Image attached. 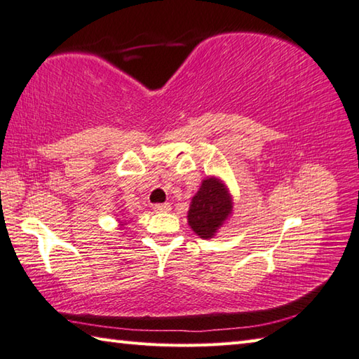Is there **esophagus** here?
I'll return each mask as SVG.
<instances>
[{
	"label": "esophagus",
	"mask_w": 359,
	"mask_h": 359,
	"mask_svg": "<svg viewBox=\"0 0 359 359\" xmlns=\"http://www.w3.org/2000/svg\"><path fill=\"white\" fill-rule=\"evenodd\" d=\"M155 212H169L171 210V204L169 203H163V204H155L154 205Z\"/></svg>",
	"instance_id": "1"
}]
</instances>
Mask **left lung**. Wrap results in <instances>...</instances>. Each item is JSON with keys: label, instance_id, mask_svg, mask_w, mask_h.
I'll use <instances>...</instances> for the list:
<instances>
[{"label": "left lung", "instance_id": "obj_1", "mask_svg": "<svg viewBox=\"0 0 359 359\" xmlns=\"http://www.w3.org/2000/svg\"><path fill=\"white\" fill-rule=\"evenodd\" d=\"M233 194L226 184L215 175L204 179L191 198L187 220L199 238L212 239L233 215Z\"/></svg>", "mask_w": 359, "mask_h": 359}]
</instances>
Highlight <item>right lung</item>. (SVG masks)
Masks as SVG:
<instances>
[{
  "label": "right lung",
  "instance_id": "obj_1",
  "mask_svg": "<svg viewBox=\"0 0 359 359\" xmlns=\"http://www.w3.org/2000/svg\"><path fill=\"white\" fill-rule=\"evenodd\" d=\"M118 223H120V226H125V224H126L125 222H121V220H118Z\"/></svg>",
  "mask_w": 359,
  "mask_h": 359
}]
</instances>
